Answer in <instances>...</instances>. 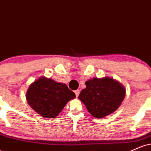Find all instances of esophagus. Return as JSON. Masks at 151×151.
Returning a JSON list of instances; mask_svg holds the SVG:
<instances>
[{
    "label": "esophagus",
    "mask_w": 151,
    "mask_h": 151,
    "mask_svg": "<svg viewBox=\"0 0 151 151\" xmlns=\"http://www.w3.org/2000/svg\"><path fill=\"white\" fill-rule=\"evenodd\" d=\"M79 92H80V90H79V89H77V90H75V91H74V93H75V95H76V96H77V97H78V96H79Z\"/></svg>",
    "instance_id": "esophagus-1"
}]
</instances>
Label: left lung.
<instances>
[{
	"mask_svg": "<svg viewBox=\"0 0 151 151\" xmlns=\"http://www.w3.org/2000/svg\"><path fill=\"white\" fill-rule=\"evenodd\" d=\"M85 84L86 87L81 90L79 99L88 111L97 119L115 111L125 97V88L111 78H93Z\"/></svg>",
	"mask_w": 151,
	"mask_h": 151,
	"instance_id": "1",
	"label": "left lung"
}]
</instances>
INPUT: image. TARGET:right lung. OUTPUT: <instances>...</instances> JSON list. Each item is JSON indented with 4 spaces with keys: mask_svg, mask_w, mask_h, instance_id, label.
Instances as JSON below:
<instances>
[{
    "mask_svg": "<svg viewBox=\"0 0 151 151\" xmlns=\"http://www.w3.org/2000/svg\"><path fill=\"white\" fill-rule=\"evenodd\" d=\"M75 97L66 84L43 77L31 84L26 93L31 108L45 118L56 117L67 102Z\"/></svg>",
    "mask_w": 151,
    "mask_h": 151,
    "instance_id": "add662e5",
    "label": "right lung"
}]
</instances>
